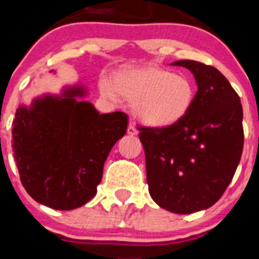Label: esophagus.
I'll return each mask as SVG.
<instances>
[{
    "instance_id": "1",
    "label": "esophagus",
    "mask_w": 259,
    "mask_h": 259,
    "mask_svg": "<svg viewBox=\"0 0 259 259\" xmlns=\"http://www.w3.org/2000/svg\"><path fill=\"white\" fill-rule=\"evenodd\" d=\"M127 134L131 135V136H135V135H137V130H136V125L134 124L132 122H130V124H128V128H127Z\"/></svg>"
}]
</instances>
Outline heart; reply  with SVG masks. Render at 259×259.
Instances as JSON below:
<instances>
[{
  "instance_id": "b5f03b06",
  "label": "heart",
  "mask_w": 259,
  "mask_h": 259,
  "mask_svg": "<svg viewBox=\"0 0 259 259\" xmlns=\"http://www.w3.org/2000/svg\"><path fill=\"white\" fill-rule=\"evenodd\" d=\"M105 96L116 93L132 101L134 111L145 124L170 127L187 116L193 106L196 89L189 77L154 65L124 66L100 80Z\"/></svg>"
}]
</instances>
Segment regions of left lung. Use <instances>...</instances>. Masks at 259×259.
Returning <instances> with one entry per match:
<instances>
[{"mask_svg":"<svg viewBox=\"0 0 259 259\" xmlns=\"http://www.w3.org/2000/svg\"><path fill=\"white\" fill-rule=\"evenodd\" d=\"M194 75L198 91L184 119L170 127L139 125L146 182L153 200L175 214L212 206L236 172L244 146L242 106L230 81L212 66L176 61Z\"/></svg>","mask_w":259,"mask_h":259,"instance_id":"8db88e82","label":"left lung"}]
</instances>
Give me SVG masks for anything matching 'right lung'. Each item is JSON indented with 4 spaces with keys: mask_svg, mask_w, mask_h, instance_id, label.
<instances>
[{
    "mask_svg": "<svg viewBox=\"0 0 259 259\" xmlns=\"http://www.w3.org/2000/svg\"><path fill=\"white\" fill-rule=\"evenodd\" d=\"M84 93L81 87L68 88L15 113L11 146L20 182L52 209H76L95 197L107 155L127 132V114H100L77 100Z\"/></svg>",
    "mask_w": 259,
    "mask_h": 259,
    "instance_id": "obj_1",
    "label": "right lung"
}]
</instances>
